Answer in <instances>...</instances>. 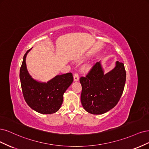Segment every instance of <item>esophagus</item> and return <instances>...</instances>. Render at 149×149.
Masks as SVG:
<instances>
[{"label": "esophagus", "instance_id": "34e87169", "mask_svg": "<svg viewBox=\"0 0 149 149\" xmlns=\"http://www.w3.org/2000/svg\"><path fill=\"white\" fill-rule=\"evenodd\" d=\"M79 79V76L77 73H74V81H77Z\"/></svg>", "mask_w": 149, "mask_h": 149}]
</instances>
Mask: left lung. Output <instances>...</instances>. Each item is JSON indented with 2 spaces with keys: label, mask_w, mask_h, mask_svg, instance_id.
<instances>
[{
  "label": "left lung",
  "mask_w": 149,
  "mask_h": 149,
  "mask_svg": "<svg viewBox=\"0 0 149 149\" xmlns=\"http://www.w3.org/2000/svg\"><path fill=\"white\" fill-rule=\"evenodd\" d=\"M126 72L123 63L104 74L100 62L94 64L85 77H81V102L84 108L93 114H102L113 108L121 97Z\"/></svg>",
  "instance_id": "obj_1"
}]
</instances>
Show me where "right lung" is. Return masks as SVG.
Wrapping results in <instances>:
<instances>
[{
    "label": "right lung",
    "mask_w": 149,
    "mask_h": 149,
    "mask_svg": "<svg viewBox=\"0 0 149 149\" xmlns=\"http://www.w3.org/2000/svg\"><path fill=\"white\" fill-rule=\"evenodd\" d=\"M30 49L24 55L20 70L24 99L28 106L38 113H56L62 104L64 92L74 80L72 74L69 72L57 75L47 83H41L33 79L27 70L25 62L26 55Z\"/></svg>",
    "instance_id": "obj_1"
}]
</instances>
